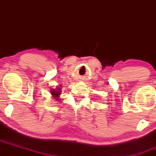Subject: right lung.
I'll list each match as a JSON object with an SVG mask.
<instances>
[{
	"label": "right lung",
	"instance_id": "obj_1",
	"mask_svg": "<svg viewBox=\"0 0 156 156\" xmlns=\"http://www.w3.org/2000/svg\"><path fill=\"white\" fill-rule=\"evenodd\" d=\"M61 90H62V89H61L60 87H58V88H57V89H55H55H52V90L51 91V94L53 97H54L55 99L58 100V96H59L60 94H61V92H62V91H61Z\"/></svg>",
	"mask_w": 156,
	"mask_h": 156
}]
</instances>
